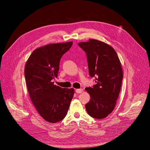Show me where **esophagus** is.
<instances>
[{
	"mask_svg": "<svg viewBox=\"0 0 150 150\" xmlns=\"http://www.w3.org/2000/svg\"><path fill=\"white\" fill-rule=\"evenodd\" d=\"M75 92L77 93H81V92H83V89H77L75 90Z\"/></svg>",
	"mask_w": 150,
	"mask_h": 150,
	"instance_id": "34e87169",
	"label": "esophagus"
}]
</instances>
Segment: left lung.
Segmentation results:
<instances>
[{
    "label": "left lung",
    "mask_w": 150,
    "mask_h": 150,
    "mask_svg": "<svg viewBox=\"0 0 150 150\" xmlns=\"http://www.w3.org/2000/svg\"><path fill=\"white\" fill-rule=\"evenodd\" d=\"M78 45L86 54L89 75L96 83L85 89L91 96L86 111L95 119H103L112 112L119 96L123 80L120 61L115 50L103 42L89 39Z\"/></svg>",
    "instance_id": "obj_1"
}]
</instances>
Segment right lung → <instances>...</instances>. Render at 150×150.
Wrapping results in <instances>:
<instances>
[{
    "mask_svg": "<svg viewBox=\"0 0 150 150\" xmlns=\"http://www.w3.org/2000/svg\"><path fill=\"white\" fill-rule=\"evenodd\" d=\"M72 42L48 44L35 50L28 59L24 70L30 97L37 111L50 123L58 122L66 117L74 89L54 85L58 77L62 55Z\"/></svg>",
    "mask_w": 150,
    "mask_h": 150,
    "instance_id": "right-lung-1",
    "label": "right lung"
}]
</instances>
